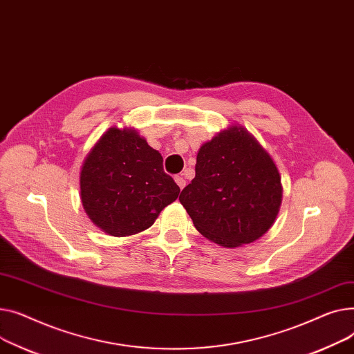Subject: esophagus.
<instances>
[{
    "label": "esophagus",
    "instance_id": "obj_1",
    "mask_svg": "<svg viewBox=\"0 0 354 354\" xmlns=\"http://www.w3.org/2000/svg\"><path fill=\"white\" fill-rule=\"evenodd\" d=\"M174 180H176V183H177V185L180 187V189L183 190L184 189V185H185V180L181 177V176H176L174 177Z\"/></svg>",
    "mask_w": 354,
    "mask_h": 354
}]
</instances>
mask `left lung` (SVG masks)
<instances>
[{
  "label": "left lung",
  "instance_id": "obj_1",
  "mask_svg": "<svg viewBox=\"0 0 354 354\" xmlns=\"http://www.w3.org/2000/svg\"><path fill=\"white\" fill-rule=\"evenodd\" d=\"M178 200L203 236L232 248L272 227L281 204L280 176L259 142L234 126L201 145L196 177Z\"/></svg>",
  "mask_w": 354,
  "mask_h": 354
}]
</instances>
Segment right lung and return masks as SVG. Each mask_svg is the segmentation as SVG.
Instances as JSON below:
<instances>
[{
  "label": "right lung",
  "mask_w": 354,
  "mask_h": 354,
  "mask_svg": "<svg viewBox=\"0 0 354 354\" xmlns=\"http://www.w3.org/2000/svg\"><path fill=\"white\" fill-rule=\"evenodd\" d=\"M82 205L95 225L124 237L153 225L180 193L161 154L134 130L110 129L82 164Z\"/></svg>",
  "instance_id": "1"
}]
</instances>
